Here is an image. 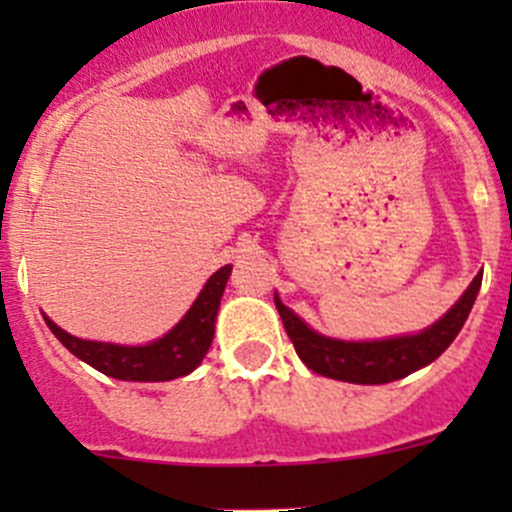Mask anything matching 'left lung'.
<instances>
[{
    "label": "left lung",
    "mask_w": 512,
    "mask_h": 512,
    "mask_svg": "<svg viewBox=\"0 0 512 512\" xmlns=\"http://www.w3.org/2000/svg\"><path fill=\"white\" fill-rule=\"evenodd\" d=\"M480 280H483V272L476 275V280L468 285L461 299L428 329L418 334H404V337L379 339V342H342V339L324 337V334L314 332L309 324H304L292 309L285 307L277 294L275 307L299 359L314 374L349 381V384H389V381L404 379V376L423 369L451 347L471 314Z\"/></svg>",
    "instance_id": "left-lung-1"
}]
</instances>
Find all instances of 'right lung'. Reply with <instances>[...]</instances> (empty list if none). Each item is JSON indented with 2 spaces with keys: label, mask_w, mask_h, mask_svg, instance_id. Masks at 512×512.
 Returning a JSON list of instances; mask_svg holds the SVG:
<instances>
[{
  "label": "right lung",
  "mask_w": 512,
  "mask_h": 512,
  "mask_svg": "<svg viewBox=\"0 0 512 512\" xmlns=\"http://www.w3.org/2000/svg\"><path fill=\"white\" fill-rule=\"evenodd\" d=\"M230 272V265L220 267L205 282L203 292L198 294L193 307L185 312V317L168 334H163L156 342L143 344V347L89 342V339H79L74 334L64 332L49 317H44V322L71 354L79 356L81 361L94 366L101 374L121 381L178 379V376L190 374L203 361V356L208 354L215 334V317H218L220 297H223Z\"/></svg>",
  "instance_id": "1"
}]
</instances>
